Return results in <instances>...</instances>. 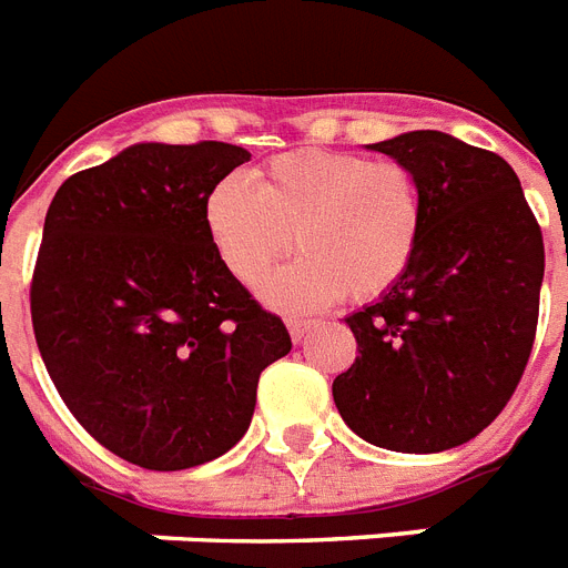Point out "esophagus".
Segmentation results:
<instances>
[{"label":"esophagus","instance_id":"34e87169","mask_svg":"<svg viewBox=\"0 0 568 568\" xmlns=\"http://www.w3.org/2000/svg\"><path fill=\"white\" fill-rule=\"evenodd\" d=\"M313 325H316V322H313V320H287L290 337L296 339V343H302V339L307 337V331H311Z\"/></svg>","mask_w":568,"mask_h":568}]
</instances>
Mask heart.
Segmentation results:
<instances>
[{
    "label": "heart",
    "instance_id": "heart-1",
    "mask_svg": "<svg viewBox=\"0 0 568 568\" xmlns=\"http://www.w3.org/2000/svg\"><path fill=\"white\" fill-rule=\"evenodd\" d=\"M205 231L225 270L246 287L290 246L296 263L263 281L278 311H316L337 298L375 302L410 272L425 234V193L410 166L346 149L272 158L255 187L225 175L205 199Z\"/></svg>",
    "mask_w": 568,
    "mask_h": 568
}]
</instances>
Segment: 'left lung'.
Here are the masks:
<instances>
[{"instance_id":"left-lung-1","label":"left lung","mask_w":568,"mask_h":568,"mask_svg":"<svg viewBox=\"0 0 568 568\" xmlns=\"http://www.w3.org/2000/svg\"><path fill=\"white\" fill-rule=\"evenodd\" d=\"M369 149L416 172L425 234L405 278L346 316L361 355L334 378V405L372 446L446 452L505 410L528 366L542 231L496 152L443 131H407Z\"/></svg>"}]
</instances>
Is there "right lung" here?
<instances>
[{"instance_id":"add662e5","label":"right lung","mask_w":568,"mask_h":568,"mask_svg":"<svg viewBox=\"0 0 568 568\" xmlns=\"http://www.w3.org/2000/svg\"><path fill=\"white\" fill-rule=\"evenodd\" d=\"M231 143H138L54 193L31 275L49 378L90 437L155 471L246 434L261 372L290 352L275 313L213 252L205 199L248 161Z\"/></svg>"}]
</instances>
